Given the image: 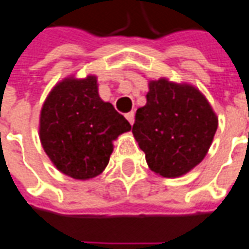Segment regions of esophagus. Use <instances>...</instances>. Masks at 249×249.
<instances>
[{
  "label": "esophagus",
  "instance_id": "obj_1",
  "mask_svg": "<svg viewBox=\"0 0 249 249\" xmlns=\"http://www.w3.org/2000/svg\"><path fill=\"white\" fill-rule=\"evenodd\" d=\"M125 117H126V120L129 121V124H130V125H132V124H133V123H135V113H133V112L126 113V114H125Z\"/></svg>",
  "mask_w": 249,
  "mask_h": 249
}]
</instances>
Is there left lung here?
<instances>
[{
  "instance_id": "8db88e82",
  "label": "left lung",
  "mask_w": 249,
  "mask_h": 249,
  "mask_svg": "<svg viewBox=\"0 0 249 249\" xmlns=\"http://www.w3.org/2000/svg\"><path fill=\"white\" fill-rule=\"evenodd\" d=\"M147 104L136 112L132 133L148 167L178 178L203 160L218 126L206 97L190 83L149 81Z\"/></svg>"
}]
</instances>
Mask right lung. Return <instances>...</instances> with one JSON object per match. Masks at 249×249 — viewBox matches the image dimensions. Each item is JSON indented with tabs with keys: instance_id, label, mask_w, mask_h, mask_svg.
I'll return each instance as SVG.
<instances>
[{
	"instance_id": "add662e5",
	"label": "right lung",
	"mask_w": 249,
	"mask_h": 249,
	"mask_svg": "<svg viewBox=\"0 0 249 249\" xmlns=\"http://www.w3.org/2000/svg\"><path fill=\"white\" fill-rule=\"evenodd\" d=\"M130 128L110 102L101 100L95 75L62 79L40 112L44 152L60 173L79 180L95 178L105 170L113 142Z\"/></svg>"
}]
</instances>
